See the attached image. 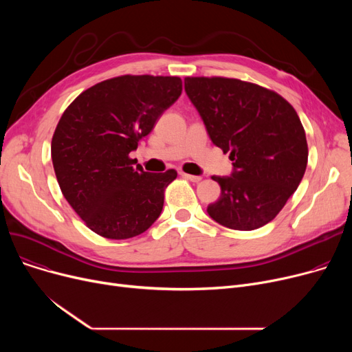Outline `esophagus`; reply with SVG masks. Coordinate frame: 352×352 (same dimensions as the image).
I'll return each mask as SVG.
<instances>
[{
    "label": "esophagus",
    "instance_id": "obj_1",
    "mask_svg": "<svg viewBox=\"0 0 352 352\" xmlns=\"http://www.w3.org/2000/svg\"><path fill=\"white\" fill-rule=\"evenodd\" d=\"M179 175L182 177V178H186V179H190V181H192V182H199L201 181V177H198V175H191V174H187V173H179Z\"/></svg>",
    "mask_w": 352,
    "mask_h": 352
}]
</instances>
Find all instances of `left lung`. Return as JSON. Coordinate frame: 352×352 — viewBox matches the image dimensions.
<instances>
[{
    "label": "left lung",
    "instance_id": "obj_1",
    "mask_svg": "<svg viewBox=\"0 0 352 352\" xmlns=\"http://www.w3.org/2000/svg\"><path fill=\"white\" fill-rule=\"evenodd\" d=\"M186 92L211 141L230 153L234 171L212 177L221 197L207 212L231 230H256L298 188L308 161L304 126L280 94L224 77H187Z\"/></svg>",
    "mask_w": 352,
    "mask_h": 352
}]
</instances>
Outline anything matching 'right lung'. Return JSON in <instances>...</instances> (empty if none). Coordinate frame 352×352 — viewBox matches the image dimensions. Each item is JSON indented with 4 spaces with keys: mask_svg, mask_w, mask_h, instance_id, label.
Wrapping results in <instances>:
<instances>
[{
    "mask_svg": "<svg viewBox=\"0 0 352 352\" xmlns=\"http://www.w3.org/2000/svg\"><path fill=\"white\" fill-rule=\"evenodd\" d=\"M181 92L179 77L121 76L85 89L64 111L51 141L54 171L91 231L126 239L160 217L177 171L145 173L129 153Z\"/></svg>",
    "mask_w": 352,
    "mask_h": 352,
    "instance_id": "right-lung-1",
    "label": "right lung"
}]
</instances>
